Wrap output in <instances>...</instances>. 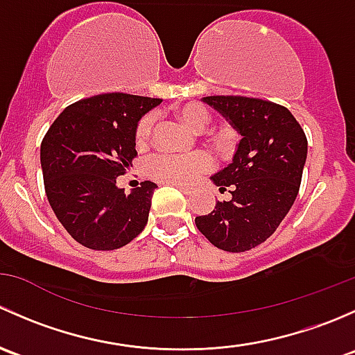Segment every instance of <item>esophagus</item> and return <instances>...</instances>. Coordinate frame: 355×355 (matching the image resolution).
<instances>
[{"instance_id": "1", "label": "esophagus", "mask_w": 355, "mask_h": 355, "mask_svg": "<svg viewBox=\"0 0 355 355\" xmlns=\"http://www.w3.org/2000/svg\"><path fill=\"white\" fill-rule=\"evenodd\" d=\"M177 189H180L182 192H184V194H192V192H194V189L192 187H185V185H177Z\"/></svg>"}]
</instances>
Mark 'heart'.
Masks as SVG:
<instances>
[{
  "label": "heart",
  "instance_id": "b5f03b06",
  "mask_svg": "<svg viewBox=\"0 0 355 355\" xmlns=\"http://www.w3.org/2000/svg\"><path fill=\"white\" fill-rule=\"evenodd\" d=\"M178 120L192 130H202L209 121V111L198 103H187L175 110ZM155 116L144 114L135 127V142L137 146H146L153 135ZM148 173L159 182L175 185L192 184L200 173L211 168V159L202 153L194 155H156L148 161Z\"/></svg>",
  "mask_w": 355,
  "mask_h": 355
}]
</instances>
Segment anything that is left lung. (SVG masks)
<instances>
[{"label": "left lung", "mask_w": 355, "mask_h": 355, "mask_svg": "<svg viewBox=\"0 0 355 355\" xmlns=\"http://www.w3.org/2000/svg\"><path fill=\"white\" fill-rule=\"evenodd\" d=\"M200 101L216 110L241 141L232 163L211 177L232 199L196 218V227L218 249L245 252L275 234L299 194L306 134L277 103L244 96H207Z\"/></svg>", "instance_id": "1"}]
</instances>
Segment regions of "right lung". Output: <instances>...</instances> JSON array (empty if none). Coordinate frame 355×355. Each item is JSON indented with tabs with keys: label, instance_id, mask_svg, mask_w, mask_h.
<instances>
[{
	"label": "right lung",
	"instance_id": "right-lung-1",
	"mask_svg": "<svg viewBox=\"0 0 355 355\" xmlns=\"http://www.w3.org/2000/svg\"><path fill=\"white\" fill-rule=\"evenodd\" d=\"M161 99L99 94L73 103L53 121L41 144V168L49 204L78 244L114 250L134 241L149 218L155 182L125 189L116 178L135 151V127Z\"/></svg>",
	"mask_w": 355,
	"mask_h": 355
}]
</instances>
